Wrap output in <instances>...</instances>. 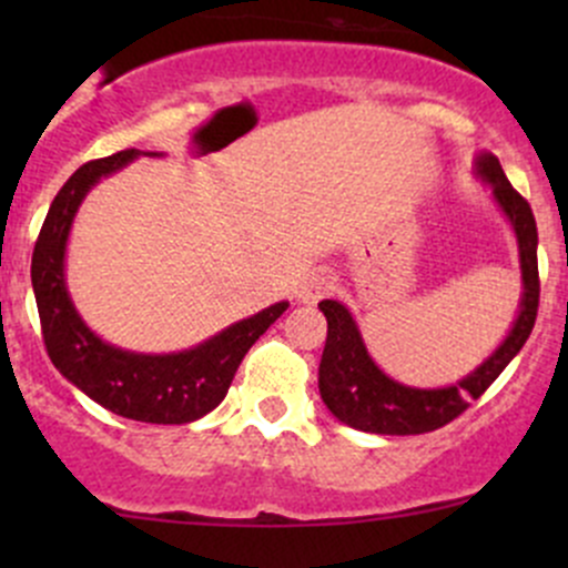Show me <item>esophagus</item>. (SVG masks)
I'll list each match as a JSON object with an SVG mask.
<instances>
[{
	"mask_svg": "<svg viewBox=\"0 0 568 568\" xmlns=\"http://www.w3.org/2000/svg\"><path fill=\"white\" fill-rule=\"evenodd\" d=\"M332 285H335V277H332V274H326V272L311 274V277H307V283L302 285L300 300L302 302H316L318 296H324L326 291H332Z\"/></svg>",
	"mask_w": 568,
	"mask_h": 568,
	"instance_id": "34e87169",
	"label": "esophagus"
}]
</instances>
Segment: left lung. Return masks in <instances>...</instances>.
Instances as JSON below:
<instances>
[{
	"label": "left lung",
	"mask_w": 568,
	"mask_h": 568,
	"mask_svg": "<svg viewBox=\"0 0 568 568\" xmlns=\"http://www.w3.org/2000/svg\"><path fill=\"white\" fill-rule=\"evenodd\" d=\"M475 175L491 186V197L511 222L523 268V300L506 341L475 371L448 387H409L390 379L371 359L359 326L346 305L335 300L318 302L326 316V346L318 365V390L326 409L346 426L368 434H426L459 417L469 400L480 398L486 387L506 371L530 337L538 313V231L528 200L508 183L500 162L491 153L475 156Z\"/></svg>",
	"instance_id": "obj_1"
}]
</instances>
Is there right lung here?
Listing matches in <instances>:
<instances>
[{
    "mask_svg": "<svg viewBox=\"0 0 568 568\" xmlns=\"http://www.w3.org/2000/svg\"><path fill=\"white\" fill-rule=\"evenodd\" d=\"M136 156H162L129 148L82 164L57 192L32 252L43 343L54 368L88 398L120 417L140 423H192L222 404L252 343L268 329L288 302L236 321L209 341L173 354L125 352L101 341L73 307L65 285V247L73 216L101 178L118 173Z\"/></svg>",
    "mask_w": 568,
    "mask_h": 568,
    "instance_id": "1",
    "label": "right lung"
}]
</instances>
